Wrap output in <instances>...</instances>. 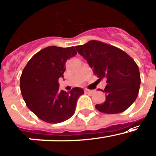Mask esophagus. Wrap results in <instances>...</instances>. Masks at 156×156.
Wrapping results in <instances>:
<instances>
[{"instance_id": "1", "label": "esophagus", "mask_w": 156, "mask_h": 156, "mask_svg": "<svg viewBox=\"0 0 156 156\" xmlns=\"http://www.w3.org/2000/svg\"><path fill=\"white\" fill-rule=\"evenodd\" d=\"M84 92L86 94H92L94 92V90H88V89H85L84 90Z\"/></svg>"}]
</instances>
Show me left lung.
I'll use <instances>...</instances> for the list:
<instances>
[{"label":"left lung","mask_w":156,"mask_h":156,"mask_svg":"<svg viewBox=\"0 0 156 156\" xmlns=\"http://www.w3.org/2000/svg\"><path fill=\"white\" fill-rule=\"evenodd\" d=\"M77 51L87 60L98 80H106V100L96 104L99 112L117 114L125 111L136 101L139 92L141 77L138 65L119 48L92 40L76 46Z\"/></svg>","instance_id":"left-lung-1"}]
</instances>
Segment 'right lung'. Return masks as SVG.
I'll return each mask as SVG.
<instances>
[{"instance_id":"obj_1","label":"right lung","mask_w":156,"mask_h":156,"mask_svg":"<svg viewBox=\"0 0 156 156\" xmlns=\"http://www.w3.org/2000/svg\"><path fill=\"white\" fill-rule=\"evenodd\" d=\"M77 54L74 47L50 46L34 55L22 72L20 88L27 107L42 121L57 124L66 121L75 112L83 89L59 90L58 79L64 76L65 64Z\"/></svg>"}]
</instances>
